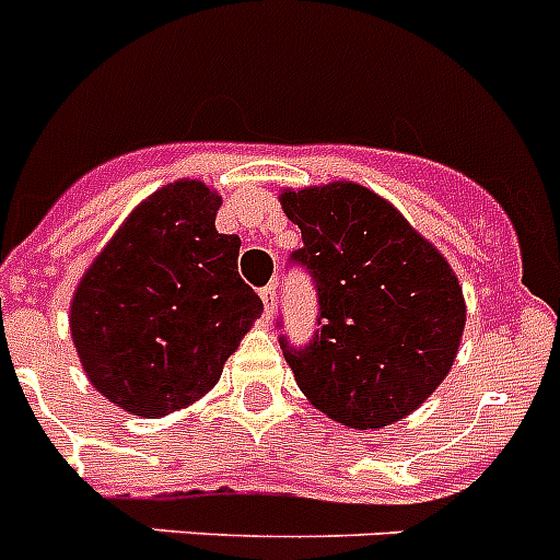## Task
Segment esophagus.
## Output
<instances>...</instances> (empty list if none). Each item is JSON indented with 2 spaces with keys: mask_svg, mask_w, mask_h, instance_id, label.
Here are the masks:
<instances>
[{
  "mask_svg": "<svg viewBox=\"0 0 560 560\" xmlns=\"http://www.w3.org/2000/svg\"><path fill=\"white\" fill-rule=\"evenodd\" d=\"M260 300H262V312H266V317H271V314H275V305H277L275 285H266V289L260 291Z\"/></svg>",
  "mask_w": 560,
  "mask_h": 560,
  "instance_id": "obj_1",
  "label": "esophagus"
}]
</instances>
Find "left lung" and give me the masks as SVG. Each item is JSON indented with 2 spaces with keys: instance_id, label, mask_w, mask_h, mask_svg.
<instances>
[{
  "instance_id": "left-lung-1",
  "label": "left lung",
  "mask_w": 560,
  "mask_h": 560,
  "mask_svg": "<svg viewBox=\"0 0 560 560\" xmlns=\"http://www.w3.org/2000/svg\"><path fill=\"white\" fill-rule=\"evenodd\" d=\"M319 328L283 353L305 399L353 430L402 422L451 374L467 305L456 271L390 200L353 180L283 189Z\"/></svg>"
}]
</instances>
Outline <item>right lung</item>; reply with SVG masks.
<instances>
[{
  "instance_id": "right-lung-1",
  "label": "right lung",
  "mask_w": 560,
  "mask_h": 560,
  "mask_svg": "<svg viewBox=\"0 0 560 560\" xmlns=\"http://www.w3.org/2000/svg\"><path fill=\"white\" fill-rule=\"evenodd\" d=\"M223 198L180 178L143 198L93 257L70 300L90 385L132 417L189 408L218 385L262 314L237 275V234H218Z\"/></svg>"
}]
</instances>
